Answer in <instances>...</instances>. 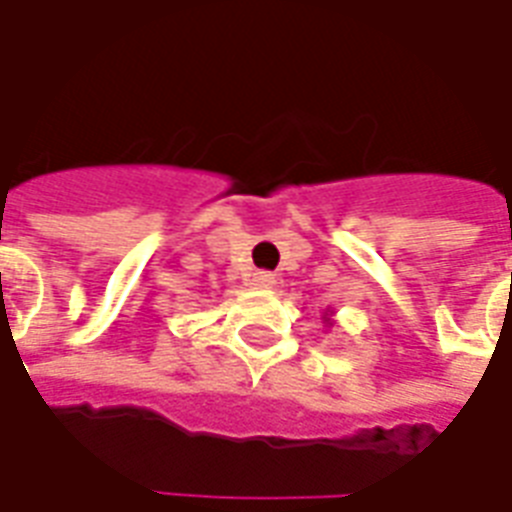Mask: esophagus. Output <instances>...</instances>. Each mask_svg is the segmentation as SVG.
Returning a JSON list of instances; mask_svg holds the SVG:
<instances>
[{
    "instance_id": "1",
    "label": "esophagus",
    "mask_w": 512,
    "mask_h": 512,
    "mask_svg": "<svg viewBox=\"0 0 512 512\" xmlns=\"http://www.w3.org/2000/svg\"><path fill=\"white\" fill-rule=\"evenodd\" d=\"M252 285H255V288H274V285H277V277H274L271 271H255V274H252Z\"/></svg>"
}]
</instances>
